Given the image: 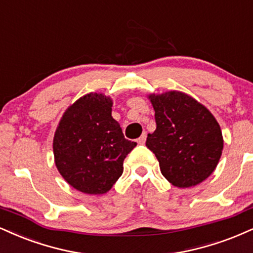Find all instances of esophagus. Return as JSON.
Segmentation results:
<instances>
[{"instance_id":"esophagus-1","label":"esophagus","mask_w":253,"mask_h":253,"mask_svg":"<svg viewBox=\"0 0 253 253\" xmlns=\"http://www.w3.org/2000/svg\"><path fill=\"white\" fill-rule=\"evenodd\" d=\"M146 136H147V135H146V133H142V135L140 136L138 140H136V142H138L139 145H144L145 141H146Z\"/></svg>"}]
</instances>
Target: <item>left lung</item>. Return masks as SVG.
Returning <instances> with one entry per match:
<instances>
[{
    "mask_svg": "<svg viewBox=\"0 0 253 253\" xmlns=\"http://www.w3.org/2000/svg\"><path fill=\"white\" fill-rule=\"evenodd\" d=\"M157 128L146 146L156 154L160 171L173 186L187 188L213 173L224 147L213 114L192 96L169 90L148 94Z\"/></svg>",
    "mask_w": 253,
    "mask_h": 253,
    "instance_id": "obj_1",
    "label": "left lung"
}]
</instances>
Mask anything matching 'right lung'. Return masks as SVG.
I'll list each match as a JSON object with an SVG mask.
<instances>
[{"label":"right lung","instance_id":"right-lung-1","mask_svg":"<svg viewBox=\"0 0 253 253\" xmlns=\"http://www.w3.org/2000/svg\"><path fill=\"white\" fill-rule=\"evenodd\" d=\"M112 106L113 100L105 94H86L66 109L56 127V169L82 193L108 192L123 174L125 158L136 146L125 139Z\"/></svg>","mask_w":253,"mask_h":253}]
</instances>
